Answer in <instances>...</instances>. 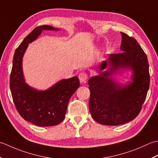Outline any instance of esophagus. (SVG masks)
<instances>
[{"instance_id":"34e87169","label":"esophagus","mask_w":158,"mask_h":158,"mask_svg":"<svg viewBox=\"0 0 158 158\" xmlns=\"http://www.w3.org/2000/svg\"><path fill=\"white\" fill-rule=\"evenodd\" d=\"M79 80H80V82H82V83H85L86 82V80L88 78V75L87 73H85V72H81L79 73Z\"/></svg>"}]
</instances>
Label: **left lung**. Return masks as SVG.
Listing matches in <instances>:
<instances>
[{"label": "left lung", "instance_id": "left-lung-1", "mask_svg": "<svg viewBox=\"0 0 158 158\" xmlns=\"http://www.w3.org/2000/svg\"><path fill=\"white\" fill-rule=\"evenodd\" d=\"M122 52L112 54L99 67V75L89 80V106L91 117L105 125H118L134 119L142 109L149 88V63L134 38L121 32ZM107 65L110 68L102 73ZM133 72V82L125 86L116 83L111 75L120 69Z\"/></svg>", "mask_w": 158, "mask_h": 158}]
</instances>
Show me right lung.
Returning <instances> with one entry per match:
<instances>
[{
	"label": "right lung",
	"instance_id": "1",
	"mask_svg": "<svg viewBox=\"0 0 158 158\" xmlns=\"http://www.w3.org/2000/svg\"><path fill=\"white\" fill-rule=\"evenodd\" d=\"M44 30L59 31L48 25L36 27L15 50L10 75L13 101L24 120L37 126H54L65 118L69 99L80 86L77 76L63 79L46 91H37L25 82L22 72V58L28 44L35 41Z\"/></svg>",
	"mask_w": 158,
	"mask_h": 158
}]
</instances>
